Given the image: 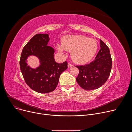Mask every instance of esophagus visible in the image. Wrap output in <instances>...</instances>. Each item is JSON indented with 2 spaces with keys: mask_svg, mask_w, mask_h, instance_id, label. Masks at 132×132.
<instances>
[{
  "mask_svg": "<svg viewBox=\"0 0 132 132\" xmlns=\"http://www.w3.org/2000/svg\"><path fill=\"white\" fill-rule=\"evenodd\" d=\"M73 66V65L72 64H70V63H68V67H71Z\"/></svg>",
  "mask_w": 132,
  "mask_h": 132,
  "instance_id": "obj_1",
  "label": "esophagus"
}]
</instances>
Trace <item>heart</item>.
<instances>
[{"label": "heart", "mask_w": 132, "mask_h": 132, "mask_svg": "<svg viewBox=\"0 0 132 132\" xmlns=\"http://www.w3.org/2000/svg\"><path fill=\"white\" fill-rule=\"evenodd\" d=\"M98 48L96 40L85 36L67 35L61 42V46L58 45L57 49L64 53V50L72 51V58L78 64H86L91 60Z\"/></svg>", "instance_id": "heart-1"}]
</instances>
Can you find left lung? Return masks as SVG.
<instances>
[{
    "mask_svg": "<svg viewBox=\"0 0 132 132\" xmlns=\"http://www.w3.org/2000/svg\"><path fill=\"white\" fill-rule=\"evenodd\" d=\"M101 49L95 60L90 63L76 66L79 70L76 80L79 85L86 90L101 87L108 80L112 68V58L109 48L100 39Z\"/></svg>",
    "mask_w": 132,
    "mask_h": 132,
    "instance_id": "obj_1",
    "label": "left lung"
}]
</instances>
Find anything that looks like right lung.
I'll use <instances>...</instances> for the list:
<instances>
[{
	"label": "right lung",
	"mask_w": 132,
	"mask_h": 132,
	"mask_svg": "<svg viewBox=\"0 0 132 132\" xmlns=\"http://www.w3.org/2000/svg\"><path fill=\"white\" fill-rule=\"evenodd\" d=\"M50 40L48 34H38L32 37L24 46L20 60V67L24 80L33 90L39 93H50L56 88L61 74L67 68V62H55L54 50L47 46ZM37 56L40 65L36 69L28 66L27 57Z\"/></svg>",
	"instance_id": "right-lung-1"
}]
</instances>
